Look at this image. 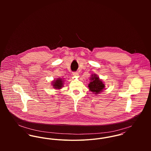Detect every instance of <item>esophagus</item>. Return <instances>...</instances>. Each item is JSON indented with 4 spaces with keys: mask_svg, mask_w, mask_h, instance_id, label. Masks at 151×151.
<instances>
[{
    "mask_svg": "<svg viewBox=\"0 0 151 151\" xmlns=\"http://www.w3.org/2000/svg\"><path fill=\"white\" fill-rule=\"evenodd\" d=\"M73 76H74V77H77V76H78V73L77 72L75 71V72H73Z\"/></svg>",
    "mask_w": 151,
    "mask_h": 151,
    "instance_id": "obj_1",
    "label": "esophagus"
}]
</instances>
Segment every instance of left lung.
I'll list each match as a JSON object with an SVG mask.
<instances>
[{
  "label": "left lung",
  "instance_id": "left-lung-1",
  "mask_svg": "<svg viewBox=\"0 0 151 151\" xmlns=\"http://www.w3.org/2000/svg\"><path fill=\"white\" fill-rule=\"evenodd\" d=\"M90 83L88 84L89 88L91 91L95 93V94H98L101 91H102L103 89L105 88V85L103 84V82L99 80L98 77H96V75L92 76L91 78Z\"/></svg>",
  "mask_w": 151,
  "mask_h": 151
}]
</instances>
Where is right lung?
Returning a JSON list of instances; mask_svg holds the SVG:
<instances>
[{"label":"right lung","mask_w":151,"mask_h":151,"mask_svg":"<svg viewBox=\"0 0 151 151\" xmlns=\"http://www.w3.org/2000/svg\"><path fill=\"white\" fill-rule=\"evenodd\" d=\"M53 86L55 88L60 89V88H62V86H63V81L61 79L59 78L58 80H56L55 82H53Z\"/></svg>","instance_id":"obj_1"}]
</instances>
